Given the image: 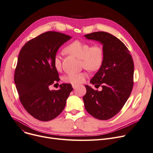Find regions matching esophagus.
<instances>
[{
    "instance_id": "34e87169",
    "label": "esophagus",
    "mask_w": 153,
    "mask_h": 153,
    "mask_svg": "<svg viewBox=\"0 0 153 153\" xmlns=\"http://www.w3.org/2000/svg\"><path fill=\"white\" fill-rule=\"evenodd\" d=\"M77 87H78V85H74V84L72 85V87H73V89H76Z\"/></svg>"
}]
</instances>
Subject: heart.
I'll return each instance as SVG.
<instances>
[{
  "label": "heart",
  "instance_id": "obj_1",
  "mask_svg": "<svg viewBox=\"0 0 153 153\" xmlns=\"http://www.w3.org/2000/svg\"><path fill=\"white\" fill-rule=\"evenodd\" d=\"M67 54H71L81 59L82 65L87 69L95 71L102 66L104 60V51L101 46L95 45L91 46L86 42L75 40L68 45L64 49ZM53 64L55 69L59 71L61 68V57L59 54H56ZM87 77L85 72H72L64 77V81L72 84L82 83Z\"/></svg>",
  "mask_w": 153,
  "mask_h": 153
}]
</instances>
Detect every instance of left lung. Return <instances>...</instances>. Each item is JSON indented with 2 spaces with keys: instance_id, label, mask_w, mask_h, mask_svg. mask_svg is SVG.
I'll return each mask as SVG.
<instances>
[{
  "instance_id": "left-lung-1",
  "label": "left lung",
  "mask_w": 153,
  "mask_h": 153,
  "mask_svg": "<svg viewBox=\"0 0 153 153\" xmlns=\"http://www.w3.org/2000/svg\"><path fill=\"white\" fill-rule=\"evenodd\" d=\"M84 36L100 43L104 51L102 66L90 81L93 85H101L102 90L95 91L89 85H85V108L95 118L108 120L121 110L131 94L133 60L124 43L107 32H94Z\"/></svg>"
}]
</instances>
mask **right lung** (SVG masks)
I'll return each instance as SVG.
<instances>
[{
	"label": "right lung",
	"mask_w": 153,
	"mask_h": 153,
	"mask_svg": "<svg viewBox=\"0 0 153 153\" xmlns=\"http://www.w3.org/2000/svg\"><path fill=\"white\" fill-rule=\"evenodd\" d=\"M71 36L47 31L30 40L19 53L14 82L20 100L29 114L48 122L57 117L66 106L72 91L71 84H62L58 91L50 86L59 81L53 60L59 48Z\"/></svg>",
	"instance_id": "right-lung-1"
}]
</instances>
